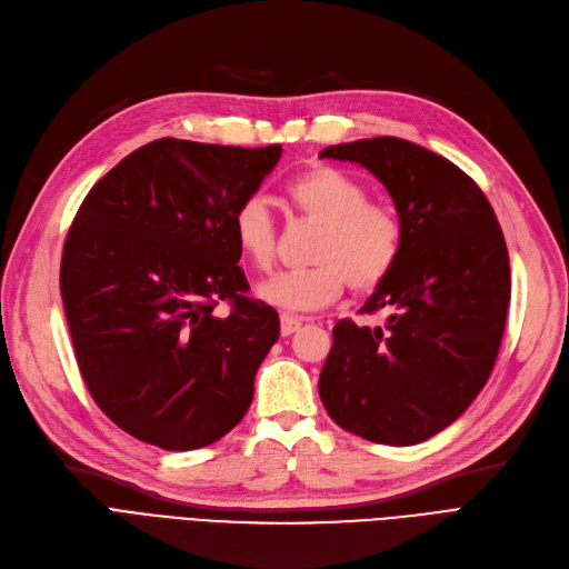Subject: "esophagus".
I'll list each match as a JSON object with an SVG mask.
<instances>
[{
  "label": "esophagus",
  "instance_id": "obj_1",
  "mask_svg": "<svg viewBox=\"0 0 569 569\" xmlns=\"http://www.w3.org/2000/svg\"><path fill=\"white\" fill-rule=\"evenodd\" d=\"M302 323H305V319H300V317H292V313H281V335H283V338H288V335L298 332L302 328Z\"/></svg>",
  "mask_w": 569,
  "mask_h": 569
}]
</instances>
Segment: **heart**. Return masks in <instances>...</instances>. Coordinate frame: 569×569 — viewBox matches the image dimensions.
<instances>
[{"label": "heart", "instance_id": "obj_1", "mask_svg": "<svg viewBox=\"0 0 569 569\" xmlns=\"http://www.w3.org/2000/svg\"><path fill=\"white\" fill-rule=\"evenodd\" d=\"M298 213L319 224L311 264L283 271L260 283L262 302L286 311H313L330 305L349 283L353 292L380 288L401 260L406 231L396 210L368 203L366 187L332 166H313L286 189ZM241 256L260 271L277 260L279 237L260 197H248L231 216Z\"/></svg>", "mask_w": 569, "mask_h": 569}]
</instances>
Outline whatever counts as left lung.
Returning <instances> with one entry per match:
<instances>
[{
    "label": "left lung",
    "mask_w": 569,
    "mask_h": 569,
    "mask_svg": "<svg viewBox=\"0 0 569 569\" xmlns=\"http://www.w3.org/2000/svg\"><path fill=\"white\" fill-rule=\"evenodd\" d=\"M319 157L368 168L406 231L401 260L361 307L387 311V326L332 328L321 401L372 443H422L473 403L497 361L511 300L501 227L461 168L410 140L366 138Z\"/></svg>",
    "instance_id": "8db88e82"
}]
</instances>
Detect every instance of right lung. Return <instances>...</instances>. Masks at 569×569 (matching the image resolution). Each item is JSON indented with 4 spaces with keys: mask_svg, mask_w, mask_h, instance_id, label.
Wrapping results in <instances>:
<instances>
[{
    "mask_svg": "<svg viewBox=\"0 0 569 569\" xmlns=\"http://www.w3.org/2000/svg\"><path fill=\"white\" fill-rule=\"evenodd\" d=\"M281 152L159 138L77 210L60 262L77 363L98 408L142 443L206 448L250 408L279 313L246 296L231 216Z\"/></svg>",
    "mask_w": 569,
    "mask_h": 569,
    "instance_id": "right-lung-1",
    "label": "right lung"
}]
</instances>
